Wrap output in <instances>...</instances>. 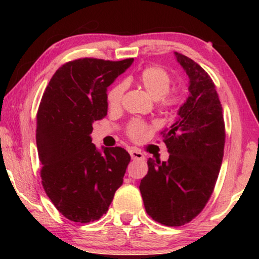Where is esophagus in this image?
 Listing matches in <instances>:
<instances>
[{"label":"esophagus","mask_w":259,"mask_h":259,"mask_svg":"<svg viewBox=\"0 0 259 259\" xmlns=\"http://www.w3.org/2000/svg\"><path fill=\"white\" fill-rule=\"evenodd\" d=\"M130 154H131V157H132L133 160H145L144 154L141 153L140 151L134 150V148H132V150H130Z\"/></svg>","instance_id":"34e87169"}]
</instances>
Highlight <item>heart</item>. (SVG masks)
<instances>
[{
  "label": "heart",
  "instance_id": "b5f03b06",
  "mask_svg": "<svg viewBox=\"0 0 259 259\" xmlns=\"http://www.w3.org/2000/svg\"><path fill=\"white\" fill-rule=\"evenodd\" d=\"M138 83L145 88V91L153 99H157L158 105L161 108H171L179 104L180 94L178 91H169L172 84V76L161 66H148L144 68L137 76ZM125 84L116 83L107 93V104L111 108H118L121 105ZM146 125L141 121H133L128 127V136L134 140L143 137Z\"/></svg>",
  "mask_w": 259,
  "mask_h": 259
}]
</instances>
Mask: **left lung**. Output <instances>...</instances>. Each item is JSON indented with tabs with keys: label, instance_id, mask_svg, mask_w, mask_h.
I'll return each mask as SVG.
<instances>
[{
	"label": "left lung",
	"instance_id": "1",
	"mask_svg": "<svg viewBox=\"0 0 259 259\" xmlns=\"http://www.w3.org/2000/svg\"><path fill=\"white\" fill-rule=\"evenodd\" d=\"M175 54L190 77V97L178 118L161 132L168 160L148 159L139 186L147 214L166 226L187 224L203 211L214 190L225 145L223 107L213 81L192 59Z\"/></svg>",
	"mask_w": 259,
	"mask_h": 259
}]
</instances>
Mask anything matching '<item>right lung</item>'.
<instances>
[{
    "instance_id": "1",
    "label": "right lung",
    "mask_w": 259,
    "mask_h": 259,
    "mask_svg": "<svg viewBox=\"0 0 259 259\" xmlns=\"http://www.w3.org/2000/svg\"><path fill=\"white\" fill-rule=\"evenodd\" d=\"M84 58L69 61L49 81L36 114L42 186L60 213L75 223L107 212L131 161L121 147L92 143L93 122L107 115V87L132 65Z\"/></svg>"
}]
</instances>
